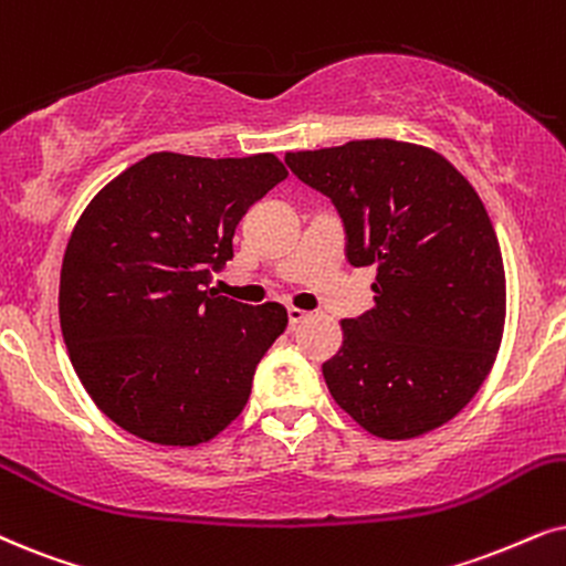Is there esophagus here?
<instances>
[{
  "mask_svg": "<svg viewBox=\"0 0 566 566\" xmlns=\"http://www.w3.org/2000/svg\"><path fill=\"white\" fill-rule=\"evenodd\" d=\"M311 316V313L303 311V307H287V318H290V326H297L303 324V321Z\"/></svg>",
  "mask_w": 566,
  "mask_h": 566,
  "instance_id": "obj_1",
  "label": "esophagus"
}]
</instances>
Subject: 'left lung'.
I'll return each mask as SVG.
<instances>
[{
  "mask_svg": "<svg viewBox=\"0 0 566 566\" xmlns=\"http://www.w3.org/2000/svg\"><path fill=\"white\" fill-rule=\"evenodd\" d=\"M332 198L347 261L376 266V305L342 321L324 363L334 402L381 439H415L452 420L496 360L506 284L496 232L441 154L376 138L284 156Z\"/></svg>",
  "mask_w": 566,
  "mask_h": 566,
  "instance_id": "obj_1",
  "label": "left lung"
}]
</instances>
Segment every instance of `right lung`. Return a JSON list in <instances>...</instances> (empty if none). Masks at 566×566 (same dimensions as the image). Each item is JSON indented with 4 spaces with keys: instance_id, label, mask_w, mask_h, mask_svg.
Here are the masks:
<instances>
[{
    "instance_id": "obj_1",
    "label": "right lung",
    "mask_w": 566,
    "mask_h": 566,
    "mask_svg": "<svg viewBox=\"0 0 566 566\" xmlns=\"http://www.w3.org/2000/svg\"><path fill=\"white\" fill-rule=\"evenodd\" d=\"M287 177L274 154H151L114 177L64 250L60 324L81 384L127 433L196 447L242 412L255 366L287 328L279 303L209 290L234 227Z\"/></svg>"
}]
</instances>
